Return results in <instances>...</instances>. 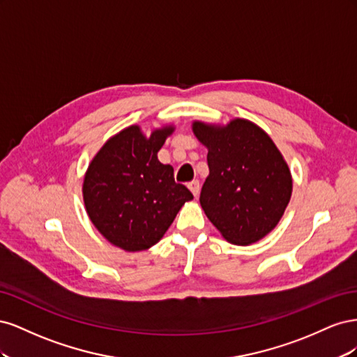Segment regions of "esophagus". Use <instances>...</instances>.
<instances>
[{
    "instance_id": "34e87169",
    "label": "esophagus",
    "mask_w": 357,
    "mask_h": 357,
    "mask_svg": "<svg viewBox=\"0 0 357 357\" xmlns=\"http://www.w3.org/2000/svg\"><path fill=\"white\" fill-rule=\"evenodd\" d=\"M188 188H189V190L192 192V195L195 197V198H198V195H199V189H201V186H199V181H198V180H193V181H190L189 185H188Z\"/></svg>"
}]
</instances>
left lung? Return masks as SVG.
<instances>
[{
	"mask_svg": "<svg viewBox=\"0 0 357 357\" xmlns=\"http://www.w3.org/2000/svg\"><path fill=\"white\" fill-rule=\"evenodd\" d=\"M192 131L208 150L210 172L199 197L205 215L232 244L262 240L283 218L294 189L282 152L243 117L226 125L193 121Z\"/></svg>",
	"mask_w": 357,
	"mask_h": 357,
	"instance_id": "left-lung-1",
	"label": "left lung"
}]
</instances>
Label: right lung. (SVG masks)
<instances>
[{
    "label": "right lung",
    "mask_w": 357,
    "mask_h": 357,
    "mask_svg": "<svg viewBox=\"0 0 357 357\" xmlns=\"http://www.w3.org/2000/svg\"><path fill=\"white\" fill-rule=\"evenodd\" d=\"M174 125L146 135L131 125L110 137L92 158L83 180L84 208L104 238L125 252H143L160 241L177 213L192 201L174 181V169L158 152Z\"/></svg>",
    "instance_id": "obj_1"
}]
</instances>
